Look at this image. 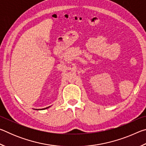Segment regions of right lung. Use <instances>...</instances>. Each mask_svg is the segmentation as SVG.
I'll return each instance as SVG.
<instances>
[{"instance_id":"add662e5","label":"right lung","mask_w":146,"mask_h":146,"mask_svg":"<svg viewBox=\"0 0 146 146\" xmlns=\"http://www.w3.org/2000/svg\"><path fill=\"white\" fill-rule=\"evenodd\" d=\"M50 107V106H49V107H48V108H44V109H40V110H45V109H47V108H49Z\"/></svg>"}]
</instances>
